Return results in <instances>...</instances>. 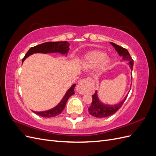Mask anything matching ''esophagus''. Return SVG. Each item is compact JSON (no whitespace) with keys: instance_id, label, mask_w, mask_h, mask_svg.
<instances>
[{"instance_id":"34e87169","label":"esophagus","mask_w":156,"mask_h":156,"mask_svg":"<svg viewBox=\"0 0 156 156\" xmlns=\"http://www.w3.org/2000/svg\"><path fill=\"white\" fill-rule=\"evenodd\" d=\"M90 82L91 81L90 79H84L82 80V81H80V83L77 84V86L76 87L77 92L79 94H81V95H83V94L87 92Z\"/></svg>"}]
</instances>
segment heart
Wrapping results in <instances>:
<instances>
[{"label":"heart","mask_w":156,"mask_h":156,"mask_svg":"<svg viewBox=\"0 0 156 156\" xmlns=\"http://www.w3.org/2000/svg\"><path fill=\"white\" fill-rule=\"evenodd\" d=\"M111 60L106 57V54L100 51H92L84 56L82 60V66L84 69H92L98 66L100 73L105 72L109 68Z\"/></svg>","instance_id":"obj_1"}]
</instances>
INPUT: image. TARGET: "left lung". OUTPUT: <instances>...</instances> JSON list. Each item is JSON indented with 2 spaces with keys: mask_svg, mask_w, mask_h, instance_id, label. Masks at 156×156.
<instances>
[{
  "mask_svg": "<svg viewBox=\"0 0 156 156\" xmlns=\"http://www.w3.org/2000/svg\"><path fill=\"white\" fill-rule=\"evenodd\" d=\"M110 44L114 47L115 50L117 51V53H119V55L120 56H122V60L124 61H127V62H129L128 65L131 70L132 71L133 67V60L131 58L128 51L126 49L122 48L121 46L118 45L115 43H112V42H110ZM131 74L132 79V72ZM127 95H128V94H127V95L125 96L123 100L119 103H117V104L108 105L104 104V103H102L100 100V99L98 98V92L97 90H96L95 94L92 95V105L88 108V112L90 115L95 116L96 118H105L113 114H115L118 110H119V108L124 103Z\"/></svg>",
  "mask_w": 156,
  "mask_h": 156,
  "instance_id": "obj_1",
  "label": "left lung"
}]
</instances>
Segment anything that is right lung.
I'll return each mask as SVG.
<instances>
[{"label":"right lung","mask_w":156,"mask_h":156,"mask_svg":"<svg viewBox=\"0 0 156 156\" xmlns=\"http://www.w3.org/2000/svg\"><path fill=\"white\" fill-rule=\"evenodd\" d=\"M69 48V44L68 41H53V42H45V43L41 44L40 45H36L31 48L25 55V57L22 60V64L24 62L25 60L31 55L34 53H59L63 55L67 56L68 53ZM75 87V84H73L71 87L68 91L66 92L64 96L62 99V100L55 107L51 108V109L44 111H34L35 114L47 118L54 117L60 115L62 112L66 104V102L69 98L75 94L74 88Z\"/></svg>","instance_id":"1"}]
</instances>
